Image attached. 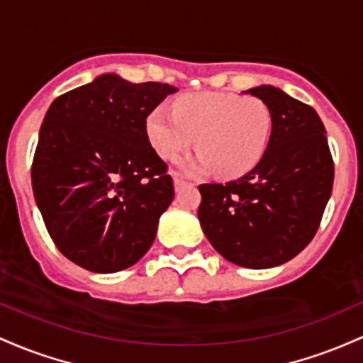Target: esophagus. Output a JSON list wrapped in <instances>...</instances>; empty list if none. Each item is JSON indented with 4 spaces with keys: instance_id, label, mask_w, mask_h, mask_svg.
Returning a JSON list of instances; mask_svg holds the SVG:
<instances>
[{
    "instance_id": "obj_1",
    "label": "esophagus",
    "mask_w": 363,
    "mask_h": 363,
    "mask_svg": "<svg viewBox=\"0 0 363 363\" xmlns=\"http://www.w3.org/2000/svg\"><path fill=\"white\" fill-rule=\"evenodd\" d=\"M173 183H174V190H180V189H183V186L186 185V182L183 180V178H178V177L174 178Z\"/></svg>"
}]
</instances>
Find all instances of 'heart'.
<instances>
[{
  "label": "heart",
  "instance_id": "b5f03b06",
  "mask_svg": "<svg viewBox=\"0 0 363 363\" xmlns=\"http://www.w3.org/2000/svg\"><path fill=\"white\" fill-rule=\"evenodd\" d=\"M147 135L166 161H177L197 140L201 154L186 169H218L223 178H238L254 169L269 147L272 115L257 97L195 92L178 97L173 113L154 109L147 118Z\"/></svg>",
  "mask_w": 363,
  "mask_h": 363
}]
</instances>
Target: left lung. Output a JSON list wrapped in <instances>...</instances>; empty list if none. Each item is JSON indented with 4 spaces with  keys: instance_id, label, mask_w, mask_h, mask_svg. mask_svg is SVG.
<instances>
[{
    "instance_id": "1",
    "label": "left lung",
    "mask_w": 363,
    "mask_h": 363,
    "mask_svg": "<svg viewBox=\"0 0 363 363\" xmlns=\"http://www.w3.org/2000/svg\"><path fill=\"white\" fill-rule=\"evenodd\" d=\"M245 94L272 115L269 147L235 182L199 185V221L216 250L248 269H267L311 243L331 197L335 162L315 109L272 85Z\"/></svg>"
}]
</instances>
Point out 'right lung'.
Masks as SVG:
<instances>
[{
	"label": "right lung",
	"instance_id": "right-lung-1",
	"mask_svg": "<svg viewBox=\"0 0 363 363\" xmlns=\"http://www.w3.org/2000/svg\"><path fill=\"white\" fill-rule=\"evenodd\" d=\"M178 89L104 73L56 97L32 162V190L58 250L109 274L133 266L173 202V180L147 137V116Z\"/></svg>",
	"mask_w": 363,
	"mask_h": 363
}]
</instances>
